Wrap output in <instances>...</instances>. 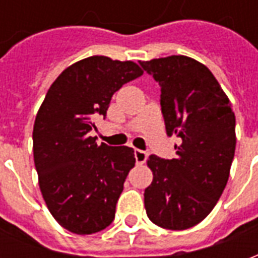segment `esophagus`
I'll return each instance as SVG.
<instances>
[{"mask_svg": "<svg viewBox=\"0 0 258 258\" xmlns=\"http://www.w3.org/2000/svg\"><path fill=\"white\" fill-rule=\"evenodd\" d=\"M134 156H135V160H137V164H144L146 162V152L141 151V149H135L134 151Z\"/></svg>", "mask_w": 258, "mask_h": 258, "instance_id": "1", "label": "esophagus"}]
</instances>
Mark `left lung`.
Returning <instances> with one entry per match:
<instances>
[{
	"instance_id": "8db88e82",
	"label": "left lung",
	"mask_w": 258,
	"mask_h": 258,
	"mask_svg": "<svg viewBox=\"0 0 258 258\" xmlns=\"http://www.w3.org/2000/svg\"><path fill=\"white\" fill-rule=\"evenodd\" d=\"M140 64L160 85L167 135L182 141L175 159H148L153 181L144 194L146 214L159 227L188 229L210 214L227 185L235 113L216 77L198 60L173 55Z\"/></svg>"
}]
</instances>
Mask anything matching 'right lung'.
<instances>
[{
  "instance_id": "obj_1",
  "label": "right lung",
  "mask_w": 258,
  "mask_h": 258,
  "mask_svg": "<svg viewBox=\"0 0 258 258\" xmlns=\"http://www.w3.org/2000/svg\"><path fill=\"white\" fill-rule=\"evenodd\" d=\"M144 70L131 60L90 56L64 69L49 87L33 128V153L42 198L70 232L109 227L134 149L96 144L94 117L106 116L113 94Z\"/></svg>"
}]
</instances>
